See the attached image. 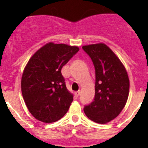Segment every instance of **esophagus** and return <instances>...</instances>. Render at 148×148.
<instances>
[{
    "label": "esophagus",
    "instance_id": "34e87169",
    "mask_svg": "<svg viewBox=\"0 0 148 148\" xmlns=\"http://www.w3.org/2000/svg\"><path fill=\"white\" fill-rule=\"evenodd\" d=\"M80 94H81V90H78V91L75 92V95H76L77 97H78V96H79V95H80Z\"/></svg>",
    "mask_w": 148,
    "mask_h": 148
}]
</instances>
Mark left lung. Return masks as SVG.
<instances>
[{"mask_svg":"<svg viewBox=\"0 0 148 148\" xmlns=\"http://www.w3.org/2000/svg\"><path fill=\"white\" fill-rule=\"evenodd\" d=\"M90 56L95 70V99L84 111L91 121L107 124L116 119L125 108L130 81L119 58L104 43L82 47Z\"/></svg>","mask_w":148,"mask_h":148,"instance_id":"1","label":"left lung"}]
</instances>
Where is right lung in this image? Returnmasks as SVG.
<instances>
[{
    "mask_svg": "<svg viewBox=\"0 0 148 148\" xmlns=\"http://www.w3.org/2000/svg\"><path fill=\"white\" fill-rule=\"evenodd\" d=\"M78 50L76 46L49 42L27 62L22 74V95L29 113L38 121L55 122L70 108L73 95L61 71Z\"/></svg>",
    "mask_w": 148,
    "mask_h": 148,
    "instance_id": "right-lung-1",
    "label": "right lung"
}]
</instances>
